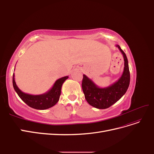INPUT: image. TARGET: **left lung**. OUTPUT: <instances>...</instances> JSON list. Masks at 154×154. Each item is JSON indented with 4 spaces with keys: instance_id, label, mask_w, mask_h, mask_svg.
I'll return each instance as SVG.
<instances>
[{
    "instance_id": "left-lung-1",
    "label": "left lung",
    "mask_w": 154,
    "mask_h": 154,
    "mask_svg": "<svg viewBox=\"0 0 154 154\" xmlns=\"http://www.w3.org/2000/svg\"><path fill=\"white\" fill-rule=\"evenodd\" d=\"M116 46L123 54L125 62L123 72L117 82L107 87L100 88L83 74L82 86L85 98L88 104L96 109H105L114 104L125 94L130 84V76L127 56L119 45Z\"/></svg>"
}]
</instances>
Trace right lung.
<instances>
[{"label": "right lung", "mask_w": 154, "mask_h": 154, "mask_svg": "<svg viewBox=\"0 0 154 154\" xmlns=\"http://www.w3.org/2000/svg\"><path fill=\"white\" fill-rule=\"evenodd\" d=\"M69 78L64 76L55 82L49 91L42 94L32 95L23 92L19 89L15 81V74L13 75V88L20 99L31 108L37 110H45L53 106L58 103L61 94V88L63 82Z\"/></svg>", "instance_id": "add662e5"}]
</instances>
